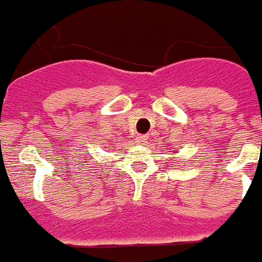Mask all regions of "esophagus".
<instances>
[{
    "label": "esophagus",
    "instance_id": "obj_1",
    "mask_svg": "<svg viewBox=\"0 0 262 262\" xmlns=\"http://www.w3.org/2000/svg\"><path fill=\"white\" fill-rule=\"evenodd\" d=\"M147 139H149V137H147L146 135H140V136L136 137L137 142H139V144H141V145H146Z\"/></svg>",
    "mask_w": 262,
    "mask_h": 262
}]
</instances>
